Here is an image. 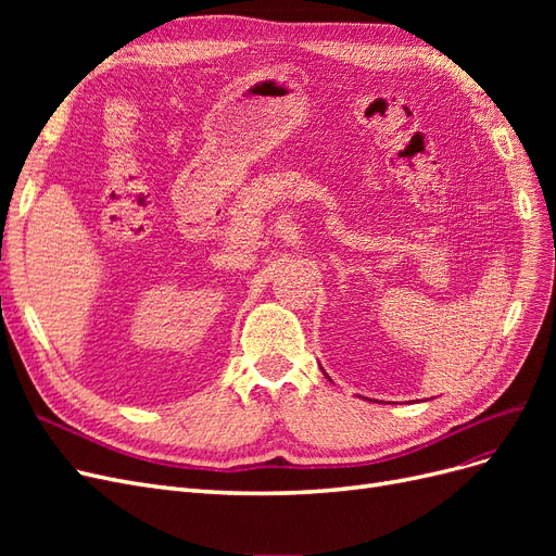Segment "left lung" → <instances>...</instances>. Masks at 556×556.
I'll use <instances>...</instances> for the list:
<instances>
[{"label": "left lung", "mask_w": 556, "mask_h": 556, "mask_svg": "<svg viewBox=\"0 0 556 556\" xmlns=\"http://www.w3.org/2000/svg\"><path fill=\"white\" fill-rule=\"evenodd\" d=\"M325 376H327V374H325Z\"/></svg>", "instance_id": "1"}]
</instances>
